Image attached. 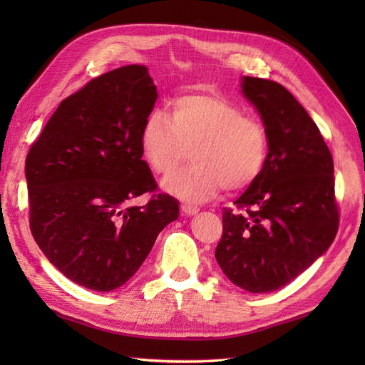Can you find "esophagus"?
<instances>
[{"instance_id":"esophagus-1","label":"esophagus","mask_w":365,"mask_h":365,"mask_svg":"<svg viewBox=\"0 0 365 365\" xmlns=\"http://www.w3.org/2000/svg\"><path fill=\"white\" fill-rule=\"evenodd\" d=\"M180 210H182L183 215L192 216V215H196L199 212V208L196 205H191V204H182L180 205Z\"/></svg>"}]
</instances>
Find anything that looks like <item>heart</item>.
<instances>
[{
    "mask_svg": "<svg viewBox=\"0 0 365 365\" xmlns=\"http://www.w3.org/2000/svg\"><path fill=\"white\" fill-rule=\"evenodd\" d=\"M141 152L152 173L169 174L191 149L190 166L175 170L163 190L190 202H204L226 188L240 191L262 174L268 138L262 123L216 94H187L174 100L170 115H147Z\"/></svg>",
    "mask_w": 365,
    "mask_h": 365,
    "instance_id": "b5f03b06",
    "label": "heart"
}]
</instances>
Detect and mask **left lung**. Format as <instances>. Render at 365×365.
I'll return each mask as SVG.
<instances>
[{"mask_svg":"<svg viewBox=\"0 0 365 365\" xmlns=\"http://www.w3.org/2000/svg\"><path fill=\"white\" fill-rule=\"evenodd\" d=\"M242 94L268 138L257 180L224 208L215 257L232 284L268 293L292 282L328 251L339 227L331 152L304 108L282 84L243 76Z\"/></svg>","mask_w":365,"mask_h":365,"instance_id":"left-lung-1","label":"left lung"}]
</instances>
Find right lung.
Instances as JSON below:
<instances>
[{"label":"right lung","instance_id":"right-lung-1","mask_svg":"<svg viewBox=\"0 0 365 365\" xmlns=\"http://www.w3.org/2000/svg\"><path fill=\"white\" fill-rule=\"evenodd\" d=\"M145 66L100 75L59 103L26 157L29 226L45 257L75 284L111 292L143 265L178 202L157 190L141 128L157 102Z\"/></svg>","mask_w":365,"mask_h":365}]
</instances>
